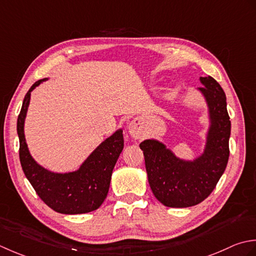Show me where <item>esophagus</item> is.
<instances>
[{"label": "esophagus", "instance_id": "1", "mask_svg": "<svg viewBox=\"0 0 256 256\" xmlns=\"http://www.w3.org/2000/svg\"><path fill=\"white\" fill-rule=\"evenodd\" d=\"M129 132L132 134L134 137H139V122H132L129 124Z\"/></svg>", "mask_w": 256, "mask_h": 256}]
</instances>
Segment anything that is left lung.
<instances>
[{
    "mask_svg": "<svg viewBox=\"0 0 256 256\" xmlns=\"http://www.w3.org/2000/svg\"><path fill=\"white\" fill-rule=\"evenodd\" d=\"M200 82L203 87L196 90L206 104L208 119L202 154L186 160L176 157L157 139L140 144L152 194L169 208L194 206L206 199L226 170L230 154L231 122L226 94L211 76L200 77Z\"/></svg>",
    "mask_w": 256,
    "mask_h": 256,
    "instance_id": "left-lung-1",
    "label": "left lung"
}]
</instances>
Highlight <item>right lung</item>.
I'll return each instance as SVG.
<instances>
[{"label": "right lung", "mask_w": 256, "mask_h": 256, "mask_svg": "<svg viewBox=\"0 0 256 256\" xmlns=\"http://www.w3.org/2000/svg\"><path fill=\"white\" fill-rule=\"evenodd\" d=\"M48 80V77L36 82L24 97L18 118L20 164L36 194L54 211L62 214H82L95 211L106 199L114 166L124 149L122 129H117L97 146L78 169L70 172L46 169L30 152L24 124L30 92Z\"/></svg>", "instance_id": "obj_1"}]
</instances>
